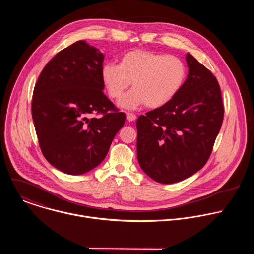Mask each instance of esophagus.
<instances>
[{"label": "esophagus", "mask_w": 254, "mask_h": 254, "mask_svg": "<svg viewBox=\"0 0 254 254\" xmlns=\"http://www.w3.org/2000/svg\"><path fill=\"white\" fill-rule=\"evenodd\" d=\"M127 119L128 122H133V121L136 120V116L133 115V114H131V113H127Z\"/></svg>", "instance_id": "obj_1"}]
</instances>
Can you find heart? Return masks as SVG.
<instances>
[{
  "mask_svg": "<svg viewBox=\"0 0 254 254\" xmlns=\"http://www.w3.org/2000/svg\"><path fill=\"white\" fill-rule=\"evenodd\" d=\"M100 74L108 95L114 99L122 97L132 84L133 89L120 102L124 108L134 110L142 104L159 108L182 89L187 69L177 56L134 49L122 56L120 65L104 63Z\"/></svg>",
  "mask_w": 254,
  "mask_h": 254,
  "instance_id": "obj_1",
  "label": "heart"
}]
</instances>
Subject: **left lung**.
I'll list each match as a JSON object with an SVG mask.
<instances>
[{
	"mask_svg": "<svg viewBox=\"0 0 254 254\" xmlns=\"http://www.w3.org/2000/svg\"><path fill=\"white\" fill-rule=\"evenodd\" d=\"M186 61L189 73L180 92L136 121L138 164L162 184L180 182L205 166L224 117L216 77L190 53Z\"/></svg>",
	"mask_w": 254,
	"mask_h": 254,
	"instance_id": "left-lung-1",
	"label": "left lung"
}]
</instances>
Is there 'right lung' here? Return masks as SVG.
Instances as JSON below:
<instances>
[{
  "label": "right lung",
  "mask_w": 254,
  "mask_h": 254,
  "mask_svg": "<svg viewBox=\"0 0 254 254\" xmlns=\"http://www.w3.org/2000/svg\"><path fill=\"white\" fill-rule=\"evenodd\" d=\"M103 59L98 49L77 41L46 64L35 84L32 118L41 152L65 174L97 167L125 125V113L103 93Z\"/></svg>",
  "instance_id": "obj_1"
}]
</instances>
